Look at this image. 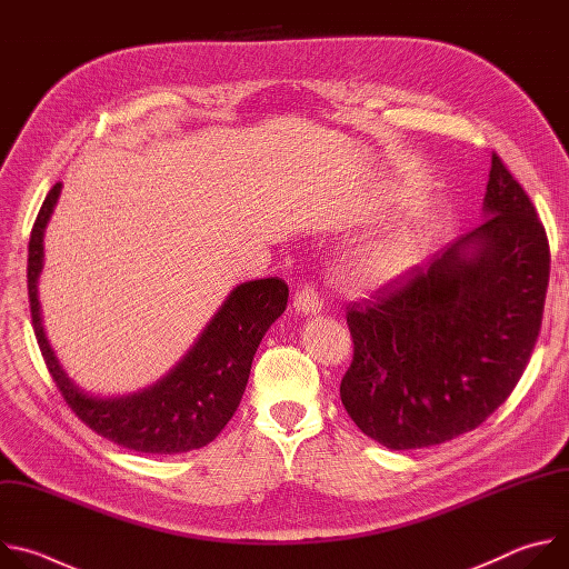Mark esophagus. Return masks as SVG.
<instances>
[{
    "label": "esophagus",
    "instance_id": "34e87169",
    "mask_svg": "<svg viewBox=\"0 0 569 569\" xmlns=\"http://www.w3.org/2000/svg\"><path fill=\"white\" fill-rule=\"evenodd\" d=\"M321 303H323V301L319 299L315 286L306 283V286H301V288L295 292L292 308H295V312H299V315H317V312L321 310Z\"/></svg>",
    "mask_w": 569,
    "mask_h": 569
}]
</instances>
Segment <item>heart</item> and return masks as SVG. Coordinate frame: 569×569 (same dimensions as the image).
<instances>
[{
  "instance_id": "obj_1",
  "label": "heart",
  "mask_w": 569,
  "mask_h": 569,
  "mask_svg": "<svg viewBox=\"0 0 569 569\" xmlns=\"http://www.w3.org/2000/svg\"><path fill=\"white\" fill-rule=\"evenodd\" d=\"M421 254V242L410 231H393L371 240L356 261L358 279L385 283L408 272Z\"/></svg>"
}]
</instances>
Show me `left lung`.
Masks as SVG:
<instances>
[{"label":"left lung","instance_id":"1","mask_svg":"<svg viewBox=\"0 0 569 569\" xmlns=\"http://www.w3.org/2000/svg\"><path fill=\"white\" fill-rule=\"evenodd\" d=\"M481 209L479 227L347 312L353 362L342 405L389 450L437 446L481 426L536 347L549 242L496 152Z\"/></svg>","mask_w":569,"mask_h":569}]
</instances>
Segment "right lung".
Here are the masks:
<instances>
[{"label":"right lung","instance_id":"obj_1","mask_svg":"<svg viewBox=\"0 0 569 569\" xmlns=\"http://www.w3.org/2000/svg\"><path fill=\"white\" fill-rule=\"evenodd\" d=\"M60 189L58 182L40 207L27 268L33 331L56 387L80 421L117 446L148 455H178L211 443L238 408L263 336L286 310L288 286L277 277L236 286L196 345L164 378L126 396L88 393L60 367L44 336L38 301L44 229Z\"/></svg>","mask_w":569,"mask_h":569}]
</instances>
